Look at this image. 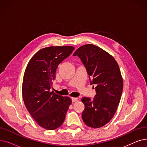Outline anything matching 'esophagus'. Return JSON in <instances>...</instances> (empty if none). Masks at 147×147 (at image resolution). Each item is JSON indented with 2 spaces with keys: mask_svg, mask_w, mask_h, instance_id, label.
I'll return each mask as SVG.
<instances>
[{
  "mask_svg": "<svg viewBox=\"0 0 147 147\" xmlns=\"http://www.w3.org/2000/svg\"><path fill=\"white\" fill-rule=\"evenodd\" d=\"M71 101H72L73 102H74L78 101V98H71Z\"/></svg>",
  "mask_w": 147,
  "mask_h": 147,
  "instance_id": "1",
  "label": "esophagus"
}]
</instances>
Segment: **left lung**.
<instances>
[{
  "label": "left lung",
  "mask_w": 147,
  "mask_h": 147,
  "mask_svg": "<svg viewBox=\"0 0 147 147\" xmlns=\"http://www.w3.org/2000/svg\"><path fill=\"white\" fill-rule=\"evenodd\" d=\"M73 56L81 59L96 91L93 100L82 99V119L90 127H102L113 117L121 96L123 82L119 65L109 53L91 44L80 46Z\"/></svg>",
  "instance_id": "8db88e82"
}]
</instances>
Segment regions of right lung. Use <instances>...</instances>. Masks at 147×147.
I'll return each instance as SVG.
<instances>
[{"mask_svg":"<svg viewBox=\"0 0 147 147\" xmlns=\"http://www.w3.org/2000/svg\"><path fill=\"white\" fill-rule=\"evenodd\" d=\"M73 46H50L38 51L26 67L22 93L27 110L40 126L47 130L60 127L71 99L50 92L59 64L71 55Z\"/></svg>","mask_w":147,"mask_h":147,"instance_id":"add662e5","label":"right lung"}]
</instances>
